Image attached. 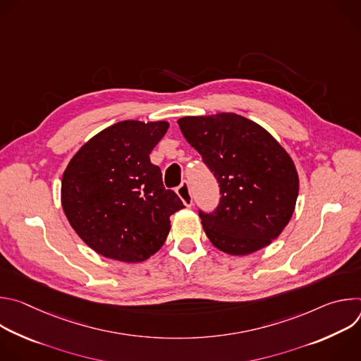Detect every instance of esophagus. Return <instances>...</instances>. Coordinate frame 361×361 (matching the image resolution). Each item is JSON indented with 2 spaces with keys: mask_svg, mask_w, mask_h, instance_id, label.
I'll list each match as a JSON object with an SVG mask.
<instances>
[{
  "mask_svg": "<svg viewBox=\"0 0 361 361\" xmlns=\"http://www.w3.org/2000/svg\"><path fill=\"white\" fill-rule=\"evenodd\" d=\"M177 194H178V197L183 200V202L187 205V207H191V205H192V194H191L188 181H183V183L177 187Z\"/></svg>",
  "mask_w": 361,
  "mask_h": 361,
  "instance_id": "obj_1",
  "label": "esophagus"
}]
</instances>
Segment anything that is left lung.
Returning a JSON list of instances; mask_svg holds the SVG:
<instances>
[{
	"label": "left lung",
	"instance_id": "8db88e82",
	"mask_svg": "<svg viewBox=\"0 0 361 361\" xmlns=\"http://www.w3.org/2000/svg\"><path fill=\"white\" fill-rule=\"evenodd\" d=\"M178 126L220 187L214 212L198 210L213 245L231 255L269 245L290 221L298 195L286 149L263 127L233 113L183 117Z\"/></svg>",
	"mask_w": 361,
	"mask_h": 361
}]
</instances>
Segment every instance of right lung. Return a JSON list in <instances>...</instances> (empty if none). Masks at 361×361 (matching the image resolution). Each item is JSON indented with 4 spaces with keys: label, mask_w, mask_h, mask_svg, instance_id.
Masks as SVG:
<instances>
[{
    "label": "right lung",
    "mask_w": 361,
    "mask_h": 361,
    "mask_svg": "<svg viewBox=\"0 0 361 361\" xmlns=\"http://www.w3.org/2000/svg\"><path fill=\"white\" fill-rule=\"evenodd\" d=\"M167 128L166 121H120L85 142L64 171V213L82 241L107 259L147 260L164 244L170 216L184 209L149 161Z\"/></svg>",
    "instance_id": "obj_1"
}]
</instances>
